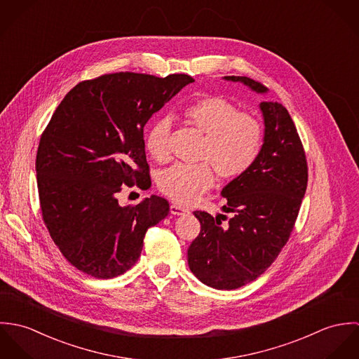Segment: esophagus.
Listing matches in <instances>:
<instances>
[{"label": "esophagus", "mask_w": 359, "mask_h": 359, "mask_svg": "<svg viewBox=\"0 0 359 359\" xmlns=\"http://www.w3.org/2000/svg\"><path fill=\"white\" fill-rule=\"evenodd\" d=\"M187 211H188V210H187L185 207H181V205H170V212L174 214V215H182V214H185Z\"/></svg>", "instance_id": "esophagus-1"}]
</instances>
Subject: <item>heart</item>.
I'll return each mask as SVG.
<instances>
[{"mask_svg":"<svg viewBox=\"0 0 359 359\" xmlns=\"http://www.w3.org/2000/svg\"><path fill=\"white\" fill-rule=\"evenodd\" d=\"M182 114L188 124L205 134L199 164H175L158 177L160 191L180 205H189L214 184V168L224 181L243 177L256 163L262 148L264 128L256 116L221 95H203L187 103ZM171 120L158 117L151 124L145 144L157 163H167ZM213 168L211 169L210 167Z\"/></svg>","mask_w":359,"mask_h":359,"instance_id":"b5f03b06","label":"heart"}]
</instances>
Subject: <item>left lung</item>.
Here are the masks:
<instances>
[{
	"instance_id": "8db88e82",
	"label": "left lung",
	"mask_w": 359,
	"mask_h": 359,
	"mask_svg": "<svg viewBox=\"0 0 359 359\" xmlns=\"http://www.w3.org/2000/svg\"><path fill=\"white\" fill-rule=\"evenodd\" d=\"M225 79L266 91L250 77ZM259 107L265 133L258 158L221 192L231 218L195 211L201 233L188 249V264L201 282L218 290L242 287L271 266L292 235L307 189V157L287 109L278 102Z\"/></svg>"
}]
</instances>
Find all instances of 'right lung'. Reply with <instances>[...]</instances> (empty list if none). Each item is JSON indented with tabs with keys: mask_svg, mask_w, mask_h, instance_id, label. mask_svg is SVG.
Here are the masks:
<instances>
[{
	"mask_svg": "<svg viewBox=\"0 0 359 359\" xmlns=\"http://www.w3.org/2000/svg\"><path fill=\"white\" fill-rule=\"evenodd\" d=\"M188 74L118 72L84 80L59 103L41 134L37 187L44 224L65 258L110 279L141 256L147 231L164 219V198L120 205L121 187L149 189L144 127L187 84Z\"/></svg>",
	"mask_w": 359,
	"mask_h": 359,
	"instance_id": "1",
	"label": "right lung"
}]
</instances>
